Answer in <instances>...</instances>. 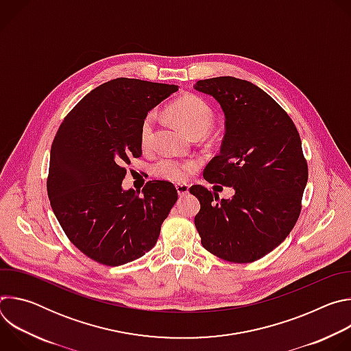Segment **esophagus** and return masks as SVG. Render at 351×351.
<instances>
[{"mask_svg": "<svg viewBox=\"0 0 351 351\" xmlns=\"http://www.w3.org/2000/svg\"><path fill=\"white\" fill-rule=\"evenodd\" d=\"M176 191L179 195H186L189 193V186L187 184H176Z\"/></svg>", "mask_w": 351, "mask_h": 351, "instance_id": "esophagus-1", "label": "esophagus"}]
</instances>
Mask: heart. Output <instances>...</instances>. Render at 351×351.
Returning <instances> with one entry per match:
<instances>
[{
    "label": "heart",
    "instance_id": "heart-1",
    "mask_svg": "<svg viewBox=\"0 0 351 351\" xmlns=\"http://www.w3.org/2000/svg\"><path fill=\"white\" fill-rule=\"evenodd\" d=\"M168 114L182 125L191 136L202 137L207 134L215 122V114L210 104L197 95H186L168 108ZM157 115L149 111L140 125V143L143 148H149L156 140ZM197 160H180L171 156L158 158L153 165L154 176L172 183H183L198 168Z\"/></svg>",
    "mask_w": 351,
    "mask_h": 351
}]
</instances>
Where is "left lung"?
I'll return each mask as SVG.
<instances>
[{"label": "left lung", "mask_w": 351, "mask_h": 351, "mask_svg": "<svg viewBox=\"0 0 351 351\" xmlns=\"http://www.w3.org/2000/svg\"><path fill=\"white\" fill-rule=\"evenodd\" d=\"M194 88L213 95L226 118L221 153L203 175L234 189L219 202L207 187L191 186L202 204L194 225L211 254L254 263L287 237L302 213L308 179L302 140L287 112L253 83L221 76L198 80Z\"/></svg>", "instance_id": "1"}]
</instances>
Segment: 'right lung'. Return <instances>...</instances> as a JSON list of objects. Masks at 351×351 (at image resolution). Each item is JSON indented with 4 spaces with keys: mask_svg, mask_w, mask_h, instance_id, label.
I'll list each match as a JSON object with an SVG mask.
<instances>
[{
    "mask_svg": "<svg viewBox=\"0 0 351 351\" xmlns=\"http://www.w3.org/2000/svg\"><path fill=\"white\" fill-rule=\"evenodd\" d=\"M175 84L118 77L84 95L62 121L49 154L47 193L68 239L98 264L118 267L152 250L178 199L171 182L122 190L126 165L141 156L147 112Z\"/></svg>",
    "mask_w": 351,
    "mask_h": 351,
    "instance_id": "right-lung-1",
    "label": "right lung"
}]
</instances>
